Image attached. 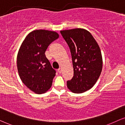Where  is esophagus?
<instances>
[{
  "mask_svg": "<svg viewBox=\"0 0 125 125\" xmlns=\"http://www.w3.org/2000/svg\"><path fill=\"white\" fill-rule=\"evenodd\" d=\"M58 72H59V73L62 72V68H60L59 69H58Z\"/></svg>",
  "mask_w": 125,
  "mask_h": 125,
  "instance_id": "1",
  "label": "esophagus"
}]
</instances>
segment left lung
Here are the masks:
<instances>
[{
	"label": "left lung",
	"mask_w": 125,
	"mask_h": 125,
	"mask_svg": "<svg viewBox=\"0 0 125 125\" xmlns=\"http://www.w3.org/2000/svg\"><path fill=\"white\" fill-rule=\"evenodd\" d=\"M60 33L70 48L74 71V76L67 81V86L73 93H83L94 85L102 72L100 47L85 29L63 30Z\"/></svg>",
	"instance_id": "left-lung-1"
}]
</instances>
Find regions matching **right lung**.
Returning <instances> with one entry per match:
<instances>
[{
    "mask_svg": "<svg viewBox=\"0 0 125 125\" xmlns=\"http://www.w3.org/2000/svg\"><path fill=\"white\" fill-rule=\"evenodd\" d=\"M59 37L54 31L35 30L27 36L20 46L17 56L19 75L25 86L34 93H44L52 86L56 71L45 52L49 44Z\"/></svg>",
    "mask_w": 125,
    "mask_h": 125,
    "instance_id": "add662e5",
    "label": "right lung"
}]
</instances>
